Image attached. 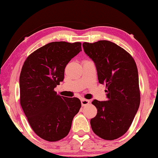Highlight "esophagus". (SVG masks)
I'll list each match as a JSON object with an SVG mask.
<instances>
[{"mask_svg": "<svg viewBox=\"0 0 158 158\" xmlns=\"http://www.w3.org/2000/svg\"><path fill=\"white\" fill-rule=\"evenodd\" d=\"M90 103V101L87 100V99H85V98H82L81 99V104L83 106H85L86 105H88Z\"/></svg>", "mask_w": 158, "mask_h": 158, "instance_id": "obj_1", "label": "esophagus"}]
</instances>
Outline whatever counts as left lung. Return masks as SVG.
Segmentation results:
<instances>
[{"label":"left lung","mask_w":158,"mask_h":158,"mask_svg":"<svg viewBox=\"0 0 158 158\" xmlns=\"http://www.w3.org/2000/svg\"><path fill=\"white\" fill-rule=\"evenodd\" d=\"M83 47L96 64L99 83L107 88V101H92L97 109L90 119L92 130L103 139H118L130 127L139 106L137 64L130 54L110 41L84 42Z\"/></svg>","instance_id":"left-lung-1"}]
</instances>
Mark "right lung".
Returning <instances> with one entry per match:
<instances>
[{
    "mask_svg": "<svg viewBox=\"0 0 158 158\" xmlns=\"http://www.w3.org/2000/svg\"><path fill=\"white\" fill-rule=\"evenodd\" d=\"M81 49V43L53 42L28 56L21 68L20 103L31 129L49 142L65 137L81 103L77 98L57 94L64 68Z\"/></svg>",
    "mask_w": 158,
    "mask_h": 158,
    "instance_id": "1",
    "label": "right lung"
}]
</instances>
